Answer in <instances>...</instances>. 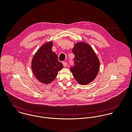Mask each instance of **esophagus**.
<instances>
[{"label": "esophagus", "mask_w": 132, "mask_h": 132, "mask_svg": "<svg viewBox=\"0 0 132 132\" xmlns=\"http://www.w3.org/2000/svg\"><path fill=\"white\" fill-rule=\"evenodd\" d=\"M62 64H63V66H64V67H66V66H67V62H64V61L62 62Z\"/></svg>", "instance_id": "obj_1"}]
</instances>
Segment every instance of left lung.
Instances as JSON below:
<instances>
[{
	"label": "left lung",
	"instance_id": "1",
	"mask_svg": "<svg viewBox=\"0 0 132 132\" xmlns=\"http://www.w3.org/2000/svg\"><path fill=\"white\" fill-rule=\"evenodd\" d=\"M72 52L75 66L70 70L80 85L88 84L95 79L100 70V60L92 47L84 42L76 43Z\"/></svg>",
	"mask_w": 132,
	"mask_h": 132
}]
</instances>
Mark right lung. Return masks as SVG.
<instances>
[{"label":"right lung","mask_w":132,"mask_h":132,"mask_svg":"<svg viewBox=\"0 0 132 132\" xmlns=\"http://www.w3.org/2000/svg\"><path fill=\"white\" fill-rule=\"evenodd\" d=\"M53 42H48L42 45L32 57L31 70L36 78L43 84L52 82L58 72L63 66L58 60L56 54L52 51Z\"/></svg>","instance_id":"obj_1"}]
</instances>
